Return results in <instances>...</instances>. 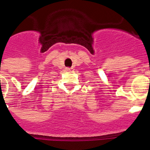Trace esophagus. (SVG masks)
<instances>
[{
    "label": "esophagus",
    "instance_id": "esophagus-1",
    "mask_svg": "<svg viewBox=\"0 0 150 150\" xmlns=\"http://www.w3.org/2000/svg\"><path fill=\"white\" fill-rule=\"evenodd\" d=\"M66 70L67 71H71V68H70V67H67Z\"/></svg>",
    "mask_w": 150,
    "mask_h": 150
}]
</instances>
